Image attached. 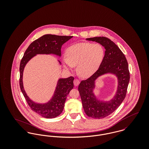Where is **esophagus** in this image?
<instances>
[{"mask_svg":"<svg viewBox=\"0 0 149 149\" xmlns=\"http://www.w3.org/2000/svg\"><path fill=\"white\" fill-rule=\"evenodd\" d=\"M73 83L75 86H77L80 83V81L78 79H74V80L73 81Z\"/></svg>","mask_w":149,"mask_h":149,"instance_id":"34e87169","label":"esophagus"}]
</instances>
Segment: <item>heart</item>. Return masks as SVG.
<instances>
[{"label": "heart", "mask_w": 149, "mask_h": 149, "mask_svg": "<svg viewBox=\"0 0 149 149\" xmlns=\"http://www.w3.org/2000/svg\"><path fill=\"white\" fill-rule=\"evenodd\" d=\"M104 56V50L100 44L79 43L66 49L63 63L65 68L70 71L77 65L78 73L81 77H88L97 70Z\"/></svg>", "instance_id": "1"}]
</instances>
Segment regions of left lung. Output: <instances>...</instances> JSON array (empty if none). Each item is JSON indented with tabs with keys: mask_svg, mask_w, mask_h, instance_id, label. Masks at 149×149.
I'll use <instances>...</instances> for the list:
<instances>
[{
	"mask_svg": "<svg viewBox=\"0 0 149 149\" xmlns=\"http://www.w3.org/2000/svg\"><path fill=\"white\" fill-rule=\"evenodd\" d=\"M99 43L104 47L105 54L97 70L89 78L80 83L78 89L85 113L95 119L107 117L114 112L125 99L130 81V72L126 58L118 46L109 38L96 37L86 39ZM106 73L115 75L118 79L116 94L108 102L98 100L93 92L95 80Z\"/></svg>",
	"mask_w": 149,
	"mask_h": 149,
	"instance_id": "1",
	"label": "left lung"
}]
</instances>
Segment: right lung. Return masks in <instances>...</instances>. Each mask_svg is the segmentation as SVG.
Returning <instances> with one entry per match:
<instances>
[{
    "label": "right lung",
    "instance_id": "add662e5",
    "mask_svg": "<svg viewBox=\"0 0 149 149\" xmlns=\"http://www.w3.org/2000/svg\"><path fill=\"white\" fill-rule=\"evenodd\" d=\"M73 36H61L46 34L31 43L25 51L20 63L19 85L22 92L31 109L45 118H54L63 111L65 103L70 90L74 86V77L60 79L58 81L52 98L44 104L32 101L27 95L23 85V72L26 64L37 54H53L61 57L62 45ZM60 64H61L58 60Z\"/></svg>",
    "mask_w": 149,
    "mask_h": 149
}]
</instances>
